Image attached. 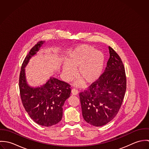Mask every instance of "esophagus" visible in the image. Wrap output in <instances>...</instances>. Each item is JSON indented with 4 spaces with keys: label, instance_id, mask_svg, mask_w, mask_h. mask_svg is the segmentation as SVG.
<instances>
[{
    "label": "esophagus",
    "instance_id": "esophagus-1",
    "mask_svg": "<svg viewBox=\"0 0 149 149\" xmlns=\"http://www.w3.org/2000/svg\"><path fill=\"white\" fill-rule=\"evenodd\" d=\"M72 93L73 95H77L79 93V91L76 88H73L72 89Z\"/></svg>",
    "mask_w": 149,
    "mask_h": 149
}]
</instances>
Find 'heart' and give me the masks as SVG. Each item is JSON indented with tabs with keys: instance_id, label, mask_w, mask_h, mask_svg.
I'll return each instance as SVG.
<instances>
[{
	"instance_id": "obj_1",
	"label": "heart",
	"mask_w": 149,
	"mask_h": 149,
	"mask_svg": "<svg viewBox=\"0 0 149 149\" xmlns=\"http://www.w3.org/2000/svg\"><path fill=\"white\" fill-rule=\"evenodd\" d=\"M104 61L103 53L88 45H82L71 50L68 55L66 64L63 67V74L65 80L70 81L74 76L76 70L77 76L85 84L95 82L101 76Z\"/></svg>"
}]
</instances>
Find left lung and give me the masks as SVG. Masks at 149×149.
<instances>
[{
    "label": "left lung",
    "instance_id": "obj_1",
    "mask_svg": "<svg viewBox=\"0 0 149 149\" xmlns=\"http://www.w3.org/2000/svg\"><path fill=\"white\" fill-rule=\"evenodd\" d=\"M109 58L104 72L79 93L83 116L89 124L102 126L118 113L126 90L125 66L117 53L108 47Z\"/></svg>",
    "mask_w": 149,
    "mask_h": 149
}]
</instances>
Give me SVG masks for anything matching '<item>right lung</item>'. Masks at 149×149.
I'll use <instances>...</instances> for the list:
<instances>
[{"label": "right lung", "mask_w": 149, "mask_h": 149, "mask_svg": "<svg viewBox=\"0 0 149 149\" xmlns=\"http://www.w3.org/2000/svg\"><path fill=\"white\" fill-rule=\"evenodd\" d=\"M43 42H37L25 57L21 69L19 86L23 106L30 117L37 124L49 127L61 120L63 107L70 96L71 89L69 84L54 77H50L41 87L32 88L27 85L24 68Z\"/></svg>", "instance_id": "1"}]
</instances>
